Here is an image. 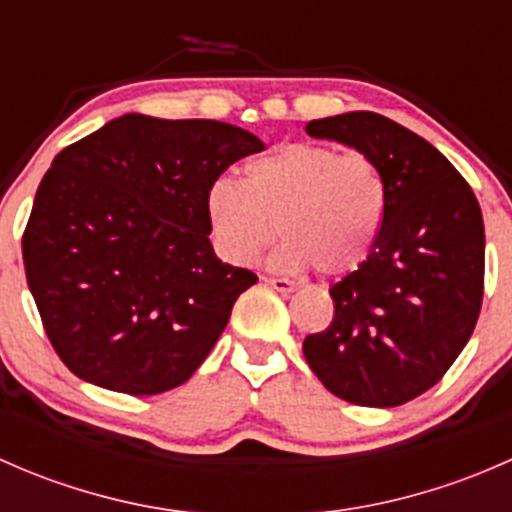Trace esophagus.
<instances>
[{
    "mask_svg": "<svg viewBox=\"0 0 512 512\" xmlns=\"http://www.w3.org/2000/svg\"><path fill=\"white\" fill-rule=\"evenodd\" d=\"M262 282H265V285H270L272 289H277V292H294V282L292 280H285V277H262Z\"/></svg>",
    "mask_w": 512,
    "mask_h": 512,
    "instance_id": "esophagus-1",
    "label": "esophagus"
}]
</instances>
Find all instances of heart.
<instances>
[{"label": "heart", "mask_w": 512, "mask_h": 512, "mask_svg": "<svg viewBox=\"0 0 512 512\" xmlns=\"http://www.w3.org/2000/svg\"><path fill=\"white\" fill-rule=\"evenodd\" d=\"M208 220L218 255L250 265L280 232V270L312 265L344 275L366 260L386 210L379 163L322 143H285L247 168L245 183L218 178L208 190Z\"/></svg>", "instance_id": "b5f03b06"}]
</instances>
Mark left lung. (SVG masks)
Segmentation results:
<instances>
[{"mask_svg": "<svg viewBox=\"0 0 512 512\" xmlns=\"http://www.w3.org/2000/svg\"><path fill=\"white\" fill-rule=\"evenodd\" d=\"M314 138L379 163L384 223L369 257L329 289L334 319L304 359L339 399L391 409L443 379L476 329L485 232L471 185L414 131L371 111L309 121Z\"/></svg>", "mask_w": 512, "mask_h": 512, "instance_id": "left-lung-1", "label": "left lung"}]
</instances>
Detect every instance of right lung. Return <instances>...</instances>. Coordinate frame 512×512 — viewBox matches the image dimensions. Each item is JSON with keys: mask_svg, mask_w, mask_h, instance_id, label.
<instances>
[{"mask_svg": "<svg viewBox=\"0 0 512 512\" xmlns=\"http://www.w3.org/2000/svg\"><path fill=\"white\" fill-rule=\"evenodd\" d=\"M262 148L230 123L126 113L54 158L22 255L46 337L79 379L151 396L203 364L257 282L215 257L208 190Z\"/></svg>", "mask_w": 512, "mask_h": 512, "instance_id": "1", "label": "right lung"}]
</instances>
